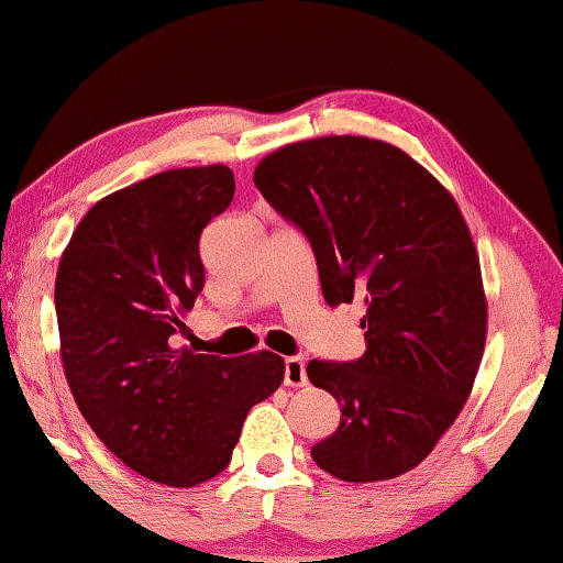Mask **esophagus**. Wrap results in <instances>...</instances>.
I'll use <instances>...</instances> for the list:
<instances>
[{
  "label": "esophagus",
  "instance_id": "34e87169",
  "mask_svg": "<svg viewBox=\"0 0 563 563\" xmlns=\"http://www.w3.org/2000/svg\"><path fill=\"white\" fill-rule=\"evenodd\" d=\"M284 383L291 388L307 386V365L301 357H287L284 361Z\"/></svg>",
  "mask_w": 563,
  "mask_h": 563
}]
</instances>
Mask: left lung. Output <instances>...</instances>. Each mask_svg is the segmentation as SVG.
Instances as JSON below:
<instances>
[{
	"mask_svg": "<svg viewBox=\"0 0 563 563\" xmlns=\"http://www.w3.org/2000/svg\"><path fill=\"white\" fill-rule=\"evenodd\" d=\"M264 198L312 243L330 307L363 297V357L309 361L340 404L312 460L345 483L417 467L460 417L487 338L479 256L452 192L398 146L317 136L266 154Z\"/></svg>",
	"mask_w": 563,
	"mask_h": 563,
	"instance_id": "1",
	"label": "left lung"
}]
</instances>
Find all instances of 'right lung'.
<instances>
[{
  "mask_svg": "<svg viewBox=\"0 0 563 563\" xmlns=\"http://www.w3.org/2000/svg\"><path fill=\"white\" fill-rule=\"evenodd\" d=\"M225 165L177 167L106 195L65 246L55 279L65 380L117 457L169 487L228 467L251 406L282 386L284 357L175 345L206 284L200 233L231 206Z\"/></svg>",
  "mask_w": 563,
  "mask_h": 563,
  "instance_id": "1",
  "label": "right lung"
}]
</instances>
